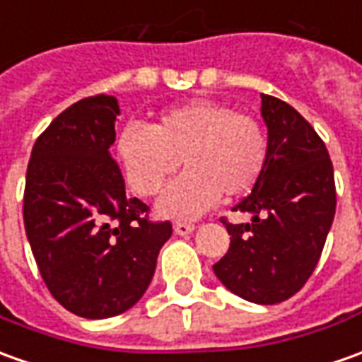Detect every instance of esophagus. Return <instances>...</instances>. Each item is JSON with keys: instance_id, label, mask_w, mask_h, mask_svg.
Returning <instances> with one entry per match:
<instances>
[{"instance_id": "34e87169", "label": "esophagus", "mask_w": 362, "mask_h": 362, "mask_svg": "<svg viewBox=\"0 0 362 362\" xmlns=\"http://www.w3.org/2000/svg\"><path fill=\"white\" fill-rule=\"evenodd\" d=\"M194 223L190 222H176L174 223V232L178 233V235H186V233H192L194 232Z\"/></svg>"}]
</instances>
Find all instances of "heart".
I'll return each instance as SVG.
<instances>
[{"label":"heart","mask_w":362,"mask_h":362,"mask_svg":"<svg viewBox=\"0 0 362 362\" xmlns=\"http://www.w3.org/2000/svg\"><path fill=\"white\" fill-rule=\"evenodd\" d=\"M117 158L127 182L142 198L160 194V212L196 218L220 198H238L259 180L267 162V136L257 120L216 100H190L162 112L142 129L130 124L117 139Z\"/></svg>","instance_id":"heart-1"}]
</instances>
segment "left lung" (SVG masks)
<instances>
[{
	"label": "left lung",
	"instance_id": "8db88e82",
	"mask_svg": "<svg viewBox=\"0 0 362 362\" xmlns=\"http://www.w3.org/2000/svg\"><path fill=\"white\" fill-rule=\"evenodd\" d=\"M267 124L265 168L233 212L250 223L222 218L230 250L214 274L232 293L259 305L281 303L311 277L335 218L333 164L315 129L279 98L262 95Z\"/></svg>",
	"mask_w": 362,
	"mask_h": 362
}]
</instances>
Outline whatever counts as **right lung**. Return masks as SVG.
<instances>
[{
	"mask_svg": "<svg viewBox=\"0 0 362 362\" xmlns=\"http://www.w3.org/2000/svg\"><path fill=\"white\" fill-rule=\"evenodd\" d=\"M117 98L71 105L35 140L27 166L23 222L39 274L67 311L85 319L124 313L148 289L170 222H150L130 198L109 148Z\"/></svg>",
	"mask_w": 362,
	"mask_h": 362,
	"instance_id": "obj_1",
	"label": "right lung"
}]
</instances>
